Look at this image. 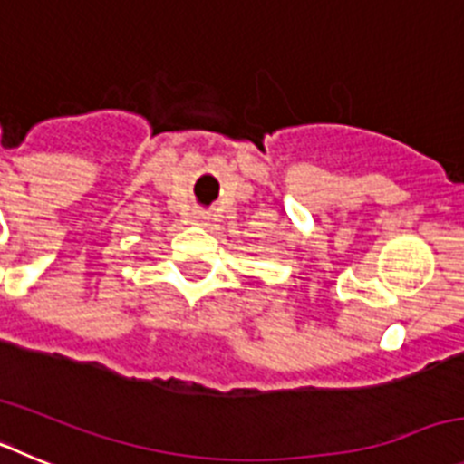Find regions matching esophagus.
<instances>
[{"mask_svg":"<svg viewBox=\"0 0 464 464\" xmlns=\"http://www.w3.org/2000/svg\"><path fill=\"white\" fill-rule=\"evenodd\" d=\"M195 218H197V220H204V218H207V216H204V213L199 211V213H195Z\"/></svg>","mask_w":464,"mask_h":464,"instance_id":"obj_1","label":"esophagus"}]
</instances>
